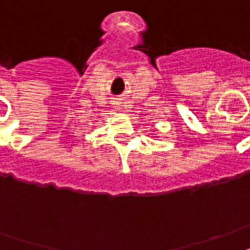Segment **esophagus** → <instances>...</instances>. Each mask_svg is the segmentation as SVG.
I'll use <instances>...</instances> for the list:
<instances>
[{
    "label": "esophagus",
    "instance_id": "1",
    "mask_svg": "<svg viewBox=\"0 0 250 250\" xmlns=\"http://www.w3.org/2000/svg\"><path fill=\"white\" fill-rule=\"evenodd\" d=\"M112 105L116 111H120V108H122V99H115L112 101Z\"/></svg>",
    "mask_w": 250,
    "mask_h": 250
}]
</instances>
